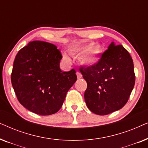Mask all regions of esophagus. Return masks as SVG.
Returning a JSON list of instances; mask_svg holds the SVG:
<instances>
[{
    "mask_svg": "<svg viewBox=\"0 0 148 148\" xmlns=\"http://www.w3.org/2000/svg\"><path fill=\"white\" fill-rule=\"evenodd\" d=\"M76 75H77V79H81L82 77V75L81 74V73L79 72H77Z\"/></svg>",
    "mask_w": 148,
    "mask_h": 148,
    "instance_id": "esophagus-1",
    "label": "esophagus"
}]
</instances>
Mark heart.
Listing matches in <instances>:
<instances>
[{
  "instance_id": "b5f03b06",
  "label": "heart",
  "mask_w": 148,
  "mask_h": 148,
  "mask_svg": "<svg viewBox=\"0 0 148 148\" xmlns=\"http://www.w3.org/2000/svg\"><path fill=\"white\" fill-rule=\"evenodd\" d=\"M101 47L98 45H93L92 43L86 45L74 47L69 50L71 54L75 56H81L80 61L83 65L92 67L96 66L100 60L101 54ZM63 60L67 63H69L71 60L68 56L63 55Z\"/></svg>"
}]
</instances>
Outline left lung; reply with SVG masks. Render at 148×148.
I'll return each instance as SVG.
<instances>
[{
	"mask_svg": "<svg viewBox=\"0 0 148 148\" xmlns=\"http://www.w3.org/2000/svg\"><path fill=\"white\" fill-rule=\"evenodd\" d=\"M88 88L84 98L88 108L98 115L120 110L126 104L135 76L132 58L122 45L112 42L96 66L81 69Z\"/></svg>",
	"mask_w": 148,
	"mask_h": 148,
	"instance_id": "8db88e82",
	"label": "left lung"
}]
</instances>
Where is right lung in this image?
Segmentation results:
<instances>
[{"mask_svg": "<svg viewBox=\"0 0 148 148\" xmlns=\"http://www.w3.org/2000/svg\"><path fill=\"white\" fill-rule=\"evenodd\" d=\"M60 52L54 44L30 42L14 60L11 83L18 100L31 112L51 115L60 110L77 80L75 71H62Z\"/></svg>", "mask_w": 148, "mask_h": 148, "instance_id": "1", "label": "right lung"}]
</instances>
